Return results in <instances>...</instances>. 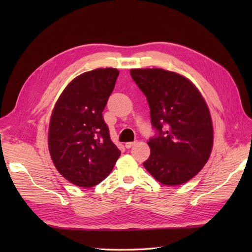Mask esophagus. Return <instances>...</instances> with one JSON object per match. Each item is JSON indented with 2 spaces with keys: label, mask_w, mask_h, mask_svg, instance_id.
I'll list each match as a JSON object with an SVG mask.
<instances>
[{
  "label": "esophagus",
  "mask_w": 252,
  "mask_h": 252,
  "mask_svg": "<svg viewBox=\"0 0 252 252\" xmlns=\"http://www.w3.org/2000/svg\"><path fill=\"white\" fill-rule=\"evenodd\" d=\"M135 143H136L135 141H134V142H128V143L125 144V147H126V148H131V147L133 146V145H135Z\"/></svg>",
  "instance_id": "obj_1"
}]
</instances>
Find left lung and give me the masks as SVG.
Wrapping results in <instances>:
<instances>
[{
    "mask_svg": "<svg viewBox=\"0 0 252 252\" xmlns=\"http://www.w3.org/2000/svg\"><path fill=\"white\" fill-rule=\"evenodd\" d=\"M132 80L146 95L156 135L143 165L164 185L184 184L207 163L213 144L208 106L183 75L161 68L131 69Z\"/></svg>",
    "mask_w": 252,
    "mask_h": 252,
    "instance_id": "1",
    "label": "left lung"
}]
</instances>
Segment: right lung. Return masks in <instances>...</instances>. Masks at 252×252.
<instances>
[{
  "instance_id": "obj_1",
  "label": "right lung",
  "mask_w": 252,
  "mask_h": 252,
  "mask_svg": "<svg viewBox=\"0 0 252 252\" xmlns=\"http://www.w3.org/2000/svg\"><path fill=\"white\" fill-rule=\"evenodd\" d=\"M118 77L116 68L82 73L68 84L53 108L48 132L51 159L79 187L102 182L121 155L102 114Z\"/></svg>"
}]
</instances>
